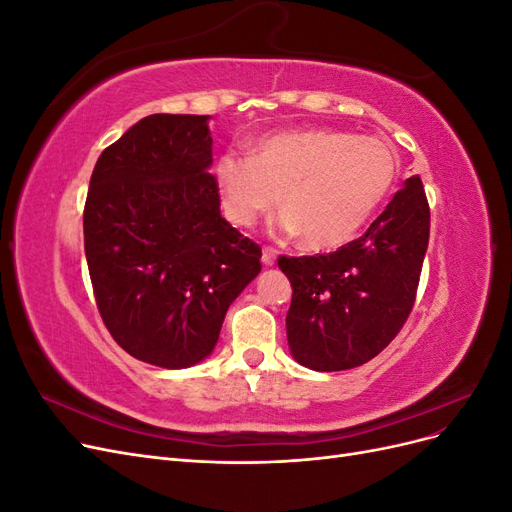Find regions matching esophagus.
Masks as SVG:
<instances>
[{
  "instance_id": "esophagus-1",
  "label": "esophagus",
  "mask_w": 512,
  "mask_h": 512,
  "mask_svg": "<svg viewBox=\"0 0 512 512\" xmlns=\"http://www.w3.org/2000/svg\"><path fill=\"white\" fill-rule=\"evenodd\" d=\"M275 258H277V252L273 250V247H262V265L273 267Z\"/></svg>"
}]
</instances>
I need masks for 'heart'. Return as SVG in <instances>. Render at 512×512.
<instances>
[{"label":"heart","mask_w":512,"mask_h":512,"mask_svg":"<svg viewBox=\"0 0 512 512\" xmlns=\"http://www.w3.org/2000/svg\"><path fill=\"white\" fill-rule=\"evenodd\" d=\"M397 170L393 147L376 136L309 128L262 136L252 156L222 153L213 179L230 222L252 226L282 194L277 235H303L309 250H335L374 218Z\"/></svg>","instance_id":"heart-1"}]
</instances>
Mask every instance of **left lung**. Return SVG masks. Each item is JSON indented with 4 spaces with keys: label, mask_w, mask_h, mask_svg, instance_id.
<instances>
[{
    "label": "left lung",
    "mask_w": 512,
    "mask_h": 512,
    "mask_svg": "<svg viewBox=\"0 0 512 512\" xmlns=\"http://www.w3.org/2000/svg\"><path fill=\"white\" fill-rule=\"evenodd\" d=\"M427 243L429 205L414 175L363 237L331 254L280 256L292 286L286 333L294 361L342 371L380 354L412 312Z\"/></svg>",
    "instance_id": "obj_1"
}]
</instances>
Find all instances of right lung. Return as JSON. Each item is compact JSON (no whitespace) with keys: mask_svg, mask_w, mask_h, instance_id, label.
<instances>
[{"mask_svg":"<svg viewBox=\"0 0 512 512\" xmlns=\"http://www.w3.org/2000/svg\"><path fill=\"white\" fill-rule=\"evenodd\" d=\"M209 115H149L102 151L83 213L85 256L108 333L166 369L213 352L260 247L220 213Z\"/></svg>","mask_w":512,"mask_h":512,"instance_id":"obj_1","label":"right lung"}]
</instances>
